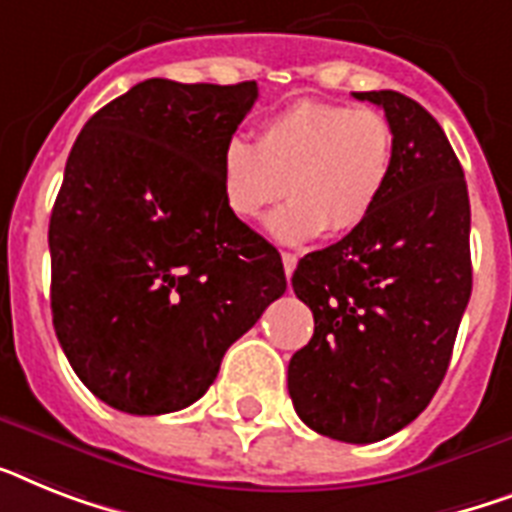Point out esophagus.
<instances>
[{
  "label": "esophagus",
  "mask_w": 512,
  "mask_h": 512,
  "mask_svg": "<svg viewBox=\"0 0 512 512\" xmlns=\"http://www.w3.org/2000/svg\"><path fill=\"white\" fill-rule=\"evenodd\" d=\"M281 260H284L286 278H292L294 268H297V255H294V252H281Z\"/></svg>",
  "instance_id": "obj_1"
}]
</instances>
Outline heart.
<instances>
[{
  "instance_id": "1",
  "label": "heart",
  "mask_w": 512,
  "mask_h": 512,
  "mask_svg": "<svg viewBox=\"0 0 512 512\" xmlns=\"http://www.w3.org/2000/svg\"><path fill=\"white\" fill-rule=\"evenodd\" d=\"M394 128L384 112L299 99L260 123L255 147L231 139L220 155V194L234 218L252 223L289 197L268 231L305 244L323 231L344 236L376 213L394 173Z\"/></svg>"
}]
</instances>
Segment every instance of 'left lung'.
Instances as JSON below:
<instances>
[{
	"label": "left lung",
	"mask_w": 512,
	"mask_h": 512,
	"mask_svg": "<svg viewBox=\"0 0 512 512\" xmlns=\"http://www.w3.org/2000/svg\"><path fill=\"white\" fill-rule=\"evenodd\" d=\"M394 128V173L376 213L310 252L292 276L313 339L289 360L294 410L313 431L371 444L426 410L471 299V205L442 126L400 91H355Z\"/></svg>",
	"instance_id": "1"
}]
</instances>
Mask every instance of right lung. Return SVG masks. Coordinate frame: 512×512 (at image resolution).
<instances>
[{
	"instance_id": "1",
	"label": "right lung",
	"mask_w": 512,
	"mask_h": 512,
	"mask_svg": "<svg viewBox=\"0 0 512 512\" xmlns=\"http://www.w3.org/2000/svg\"><path fill=\"white\" fill-rule=\"evenodd\" d=\"M255 99V81L149 78L70 149L49 218L52 323L76 376L115 410L197 402L286 292L278 249L220 194V155Z\"/></svg>"
}]
</instances>
